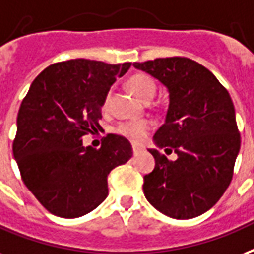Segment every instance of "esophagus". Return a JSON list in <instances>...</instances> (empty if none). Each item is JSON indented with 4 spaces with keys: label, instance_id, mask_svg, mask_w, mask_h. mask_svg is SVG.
Segmentation results:
<instances>
[{
    "label": "esophagus",
    "instance_id": "esophagus-1",
    "mask_svg": "<svg viewBox=\"0 0 254 254\" xmlns=\"http://www.w3.org/2000/svg\"><path fill=\"white\" fill-rule=\"evenodd\" d=\"M133 153H134V154H138V153H141L142 152V148H140V146H135V145H133Z\"/></svg>",
    "mask_w": 254,
    "mask_h": 254
}]
</instances>
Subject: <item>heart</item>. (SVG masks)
Here are the masks:
<instances>
[{"mask_svg": "<svg viewBox=\"0 0 254 254\" xmlns=\"http://www.w3.org/2000/svg\"><path fill=\"white\" fill-rule=\"evenodd\" d=\"M129 88L135 96L144 102L152 101L153 97L156 96L157 85L156 81L153 80L152 75L146 73H135L127 81ZM112 89L106 92L104 101H102V110L109 109L110 101H112ZM154 129V124L149 120H137V121H123L119 123L113 127V131L116 134L121 135L124 138H127L133 144H141L145 138L148 137L149 133Z\"/></svg>", "mask_w": 254, "mask_h": 254, "instance_id": "1", "label": "heart"}]
</instances>
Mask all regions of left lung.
<instances>
[{"instance_id": "8db88e82", "label": "left lung", "mask_w": 254, "mask_h": 254, "mask_svg": "<svg viewBox=\"0 0 254 254\" xmlns=\"http://www.w3.org/2000/svg\"><path fill=\"white\" fill-rule=\"evenodd\" d=\"M169 90L165 124L153 140L157 149L144 177V194L153 208L176 220L200 216L216 204L229 187L241 137L229 93L212 71L187 57L156 58L134 63Z\"/></svg>"}]
</instances>
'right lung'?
Masks as SVG:
<instances>
[{
	"mask_svg": "<svg viewBox=\"0 0 254 254\" xmlns=\"http://www.w3.org/2000/svg\"><path fill=\"white\" fill-rule=\"evenodd\" d=\"M130 65L85 58L53 64L21 102L13 154L26 188L54 216L96 209L108 196V174L131 157L130 142L119 134L104 137L100 149L82 145L101 127L104 97Z\"/></svg>",
	"mask_w": 254,
	"mask_h": 254,
	"instance_id": "add662e5",
	"label": "right lung"
}]
</instances>
